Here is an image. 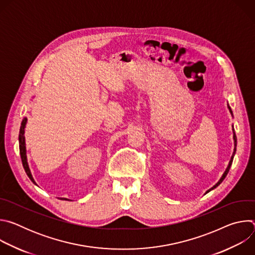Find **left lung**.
<instances>
[{
  "mask_svg": "<svg viewBox=\"0 0 255 255\" xmlns=\"http://www.w3.org/2000/svg\"><path fill=\"white\" fill-rule=\"evenodd\" d=\"M228 109H229V111H230V113H231V115L233 116V113H232V110H231V108L229 107V105H228ZM233 130V139H234V151H233V154H232V156H231V159H230V161H229V164H228V166H227V168H226V170H225V172L223 173V175H222V177L220 178V180L218 181V183L213 187V188H211L210 190H208L207 191V193H209L210 191H212V190H214L215 188H217L218 186H219L222 181L224 180V178L226 177V175H227V173L229 172V169H230V166H231V164H232V161H233V158H234V155H235V152H236V145H237V137H236V135H235V132H234V128L232 129Z\"/></svg>",
  "mask_w": 255,
  "mask_h": 255,
  "instance_id": "8db88e82",
  "label": "left lung"
}]
</instances>
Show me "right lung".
Segmentation results:
<instances>
[{
  "mask_svg": "<svg viewBox=\"0 0 255 255\" xmlns=\"http://www.w3.org/2000/svg\"><path fill=\"white\" fill-rule=\"evenodd\" d=\"M26 123H27V118H24L22 123H21V127H20V133H19V147H20V155H21V159H22V164H23V167L27 173V175L29 176V178L33 181L34 184L35 180L31 174V171L29 169V166H28V162H27V156H26V146H25V136H24V133H25V127H26ZM60 200H67L69 201L68 199H65V198H61Z\"/></svg>",
  "mask_w": 255,
  "mask_h": 255,
  "instance_id": "add662e5",
  "label": "right lung"
}]
</instances>
